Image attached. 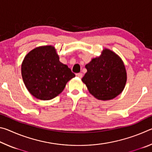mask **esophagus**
Masks as SVG:
<instances>
[{
	"label": "esophagus",
	"mask_w": 152,
	"mask_h": 152,
	"mask_svg": "<svg viewBox=\"0 0 152 152\" xmlns=\"http://www.w3.org/2000/svg\"><path fill=\"white\" fill-rule=\"evenodd\" d=\"M76 76L77 77H78V78H82V73H77L76 74Z\"/></svg>",
	"instance_id": "esophagus-1"
}]
</instances>
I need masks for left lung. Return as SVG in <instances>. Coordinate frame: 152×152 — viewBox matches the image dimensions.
Here are the masks:
<instances>
[{
  "instance_id": "8db88e82",
  "label": "left lung",
  "mask_w": 152,
  "mask_h": 152,
  "mask_svg": "<svg viewBox=\"0 0 152 152\" xmlns=\"http://www.w3.org/2000/svg\"><path fill=\"white\" fill-rule=\"evenodd\" d=\"M87 72L82 78L92 96L101 101L115 99L125 88L127 72L122 59L104 48L99 57L86 64Z\"/></svg>"
}]
</instances>
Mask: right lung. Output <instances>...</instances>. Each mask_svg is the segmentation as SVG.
Here are the masks:
<instances>
[{
	"instance_id": "obj_1",
	"label": "right lung",
	"mask_w": 152,
	"mask_h": 152,
	"mask_svg": "<svg viewBox=\"0 0 152 152\" xmlns=\"http://www.w3.org/2000/svg\"><path fill=\"white\" fill-rule=\"evenodd\" d=\"M23 80L28 91L42 101L53 99L75 77L68 66L60 61L55 47L43 45L30 51L21 64Z\"/></svg>"
}]
</instances>
